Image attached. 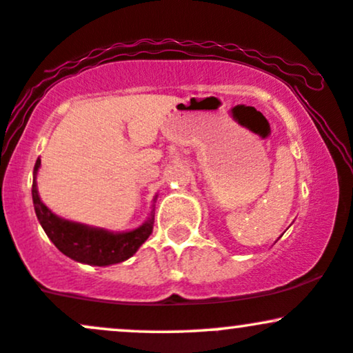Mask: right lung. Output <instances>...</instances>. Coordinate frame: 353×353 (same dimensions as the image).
Wrapping results in <instances>:
<instances>
[{
    "mask_svg": "<svg viewBox=\"0 0 353 353\" xmlns=\"http://www.w3.org/2000/svg\"><path fill=\"white\" fill-rule=\"evenodd\" d=\"M41 168V159L36 161L33 171V204L34 212L39 224L50 237V241L72 261L81 262L88 265L106 267L119 262L128 261L137 252L141 245L151 236L154 225V209L149 214L148 221L139 228L125 232H112V230L103 228H92V225L81 224V222L68 221L56 216L48 205L43 204L41 197L38 194V176ZM157 196L154 197V201ZM154 208V205H152Z\"/></svg>",
    "mask_w": 353,
    "mask_h": 353,
    "instance_id": "add662e5",
    "label": "right lung"
}]
</instances>
